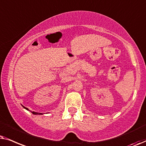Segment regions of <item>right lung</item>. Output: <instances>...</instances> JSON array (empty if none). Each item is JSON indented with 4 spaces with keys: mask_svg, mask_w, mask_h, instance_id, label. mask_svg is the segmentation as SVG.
<instances>
[{
    "mask_svg": "<svg viewBox=\"0 0 146 146\" xmlns=\"http://www.w3.org/2000/svg\"><path fill=\"white\" fill-rule=\"evenodd\" d=\"M23 108H25L26 109V110H28V108H25V107H24V106H23ZM31 113H32L33 114H35V115H38V114H42V113H37V112H35V111H31Z\"/></svg>",
    "mask_w": 146,
    "mask_h": 146,
    "instance_id": "right-lung-1",
    "label": "right lung"
}]
</instances>
